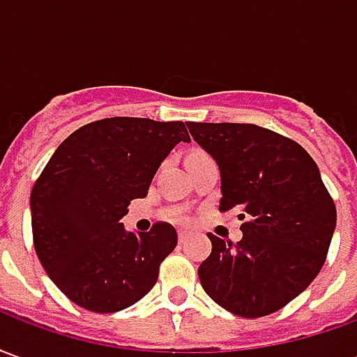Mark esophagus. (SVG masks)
I'll return each mask as SVG.
<instances>
[{"label": "esophagus", "mask_w": 357, "mask_h": 357, "mask_svg": "<svg viewBox=\"0 0 357 357\" xmlns=\"http://www.w3.org/2000/svg\"><path fill=\"white\" fill-rule=\"evenodd\" d=\"M178 239H179V243H185V241L189 239V233H187V231H178Z\"/></svg>", "instance_id": "obj_1"}]
</instances>
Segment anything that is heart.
<instances>
[{
  "mask_svg": "<svg viewBox=\"0 0 357 357\" xmlns=\"http://www.w3.org/2000/svg\"><path fill=\"white\" fill-rule=\"evenodd\" d=\"M197 156H206V153H202V151H195V153H191L189 158H197Z\"/></svg>",
  "mask_w": 357,
  "mask_h": 357,
  "instance_id": "heart-1",
  "label": "heart"
}]
</instances>
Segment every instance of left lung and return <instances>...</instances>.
I'll use <instances>...</instances> for the list:
<instances>
[{"mask_svg": "<svg viewBox=\"0 0 357 357\" xmlns=\"http://www.w3.org/2000/svg\"><path fill=\"white\" fill-rule=\"evenodd\" d=\"M222 174L220 212H237L239 243L212 235L202 289L239 317L284 307L321 271L337 206L317 164L296 141L256 124L187 122Z\"/></svg>", "mask_w": 357, "mask_h": 357, "instance_id": "8db88e82", "label": "left lung"}]
</instances>
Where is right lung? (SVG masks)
<instances>
[{"label":"right lung","mask_w":357,"mask_h":357,"mask_svg":"<svg viewBox=\"0 0 357 357\" xmlns=\"http://www.w3.org/2000/svg\"><path fill=\"white\" fill-rule=\"evenodd\" d=\"M179 141L183 122L114 116L70 133L30 195L38 260L59 291L84 310L112 314L155 287L158 268L178 245L166 222L126 231L120 220L147 197L158 166Z\"/></svg>","instance_id":"right-lung-1"}]
</instances>
